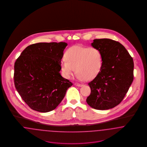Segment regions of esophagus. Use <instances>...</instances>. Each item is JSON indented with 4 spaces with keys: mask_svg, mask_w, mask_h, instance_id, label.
Returning <instances> with one entry per match:
<instances>
[{
    "mask_svg": "<svg viewBox=\"0 0 147 147\" xmlns=\"http://www.w3.org/2000/svg\"><path fill=\"white\" fill-rule=\"evenodd\" d=\"M74 85H75L76 86H83L82 84H78V83H75Z\"/></svg>",
    "mask_w": 147,
    "mask_h": 147,
    "instance_id": "34e87169",
    "label": "esophagus"
}]
</instances>
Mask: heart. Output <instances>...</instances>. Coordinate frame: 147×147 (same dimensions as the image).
<instances>
[{
  "instance_id": "b5f03b06",
  "label": "heart",
  "mask_w": 147,
  "mask_h": 147,
  "mask_svg": "<svg viewBox=\"0 0 147 147\" xmlns=\"http://www.w3.org/2000/svg\"><path fill=\"white\" fill-rule=\"evenodd\" d=\"M102 66V56L99 49L94 47L80 46L70 47L65 53L61 62L63 76L69 79L75 71L79 80H90L100 72Z\"/></svg>"
}]
</instances>
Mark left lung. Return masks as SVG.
<instances>
[{"label": "left lung", "instance_id": "left-lung-1", "mask_svg": "<svg viewBox=\"0 0 147 147\" xmlns=\"http://www.w3.org/2000/svg\"><path fill=\"white\" fill-rule=\"evenodd\" d=\"M91 46L101 51L102 66L88 83L91 93L86 102L96 110L112 109L121 103L132 83L133 58L122 44L111 39H95Z\"/></svg>", "mask_w": 147, "mask_h": 147}]
</instances>
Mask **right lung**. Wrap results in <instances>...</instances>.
Masks as SVG:
<instances>
[{"instance_id": "1", "label": "right lung", "mask_w": 147, "mask_h": 147, "mask_svg": "<svg viewBox=\"0 0 147 147\" xmlns=\"http://www.w3.org/2000/svg\"><path fill=\"white\" fill-rule=\"evenodd\" d=\"M65 42H41L24 49L14 64V84L22 100L32 110L52 111L73 84L61 76V61Z\"/></svg>"}]
</instances>
